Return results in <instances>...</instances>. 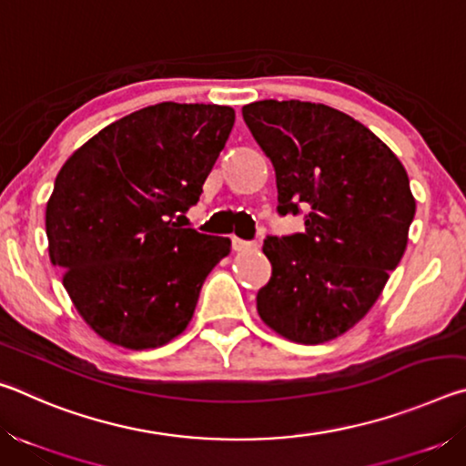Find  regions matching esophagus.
Masks as SVG:
<instances>
[{"instance_id": "esophagus-1", "label": "esophagus", "mask_w": 466, "mask_h": 466, "mask_svg": "<svg viewBox=\"0 0 466 466\" xmlns=\"http://www.w3.org/2000/svg\"><path fill=\"white\" fill-rule=\"evenodd\" d=\"M250 247H252V242L242 240V238H238V236H232V248L234 250H244V248H250Z\"/></svg>"}]
</instances>
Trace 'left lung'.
I'll return each mask as SVG.
<instances>
[{
    "mask_svg": "<svg viewBox=\"0 0 466 466\" xmlns=\"http://www.w3.org/2000/svg\"><path fill=\"white\" fill-rule=\"evenodd\" d=\"M242 116L275 168L279 216L306 209L304 232L263 244L273 271L258 317L294 343L330 341L366 317L403 257L409 177L366 125L327 105L258 100Z\"/></svg>",
    "mask_w": 466,
    "mask_h": 466,
    "instance_id": "8db88e82",
    "label": "left lung"
}]
</instances>
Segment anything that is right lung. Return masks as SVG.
Here are the masks:
<instances>
[{
  "label": "right lung",
  "instance_id": "1",
  "mask_svg": "<svg viewBox=\"0 0 466 466\" xmlns=\"http://www.w3.org/2000/svg\"><path fill=\"white\" fill-rule=\"evenodd\" d=\"M232 127L230 106L160 102L110 123L61 167L45 216L49 257L105 341L154 350L191 322L230 238L172 218L199 201Z\"/></svg>",
  "mask_w": 466,
  "mask_h": 466
}]
</instances>
